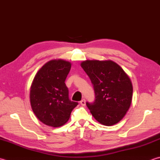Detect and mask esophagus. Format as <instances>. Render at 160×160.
Listing matches in <instances>:
<instances>
[{"mask_svg":"<svg viewBox=\"0 0 160 160\" xmlns=\"http://www.w3.org/2000/svg\"><path fill=\"white\" fill-rule=\"evenodd\" d=\"M80 104H81V105H82V106H84L86 105V101H85V99H82V101H80Z\"/></svg>","mask_w":160,"mask_h":160,"instance_id":"1","label":"esophagus"}]
</instances>
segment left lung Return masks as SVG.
I'll return each instance as SVG.
<instances>
[{
  "mask_svg": "<svg viewBox=\"0 0 160 160\" xmlns=\"http://www.w3.org/2000/svg\"><path fill=\"white\" fill-rule=\"evenodd\" d=\"M80 66L89 77L95 92L94 102H86L91 113L104 126L117 124L132 102L133 88L130 78L111 60H86Z\"/></svg>",
  "mask_w": 160,
  "mask_h": 160,
  "instance_id": "8db88e82",
  "label": "left lung"
}]
</instances>
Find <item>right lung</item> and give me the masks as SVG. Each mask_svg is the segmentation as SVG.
<instances>
[{
	"instance_id": "right-lung-1",
	"label": "right lung",
	"mask_w": 160,
	"mask_h": 160,
	"mask_svg": "<svg viewBox=\"0 0 160 160\" xmlns=\"http://www.w3.org/2000/svg\"><path fill=\"white\" fill-rule=\"evenodd\" d=\"M71 67L69 62L53 59L37 72L30 87L32 109L43 123L52 127L63 126L78 105L68 98L65 80Z\"/></svg>"
}]
</instances>
